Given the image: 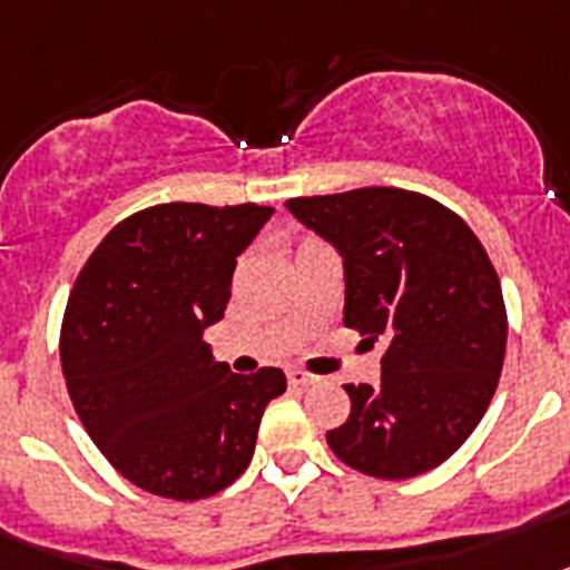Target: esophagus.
<instances>
[{
  "instance_id": "1",
  "label": "esophagus",
  "mask_w": 570,
  "mask_h": 570,
  "mask_svg": "<svg viewBox=\"0 0 570 570\" xmlns=\"http://www.w3.org/2000/svg\"><path fill=\"white\" fill-rule=\"evenodd\" d=\"M286 381H289V386H313V383H318L316 374L304 372V368H289L286 372Z\"/></svg>"
}]
</instances>
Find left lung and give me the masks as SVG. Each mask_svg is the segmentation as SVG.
<instances>
[{
  "label": "left lung",
  "mask_w": 570,
  "mask_h": 570,
  "mask_svg": "<svg viewBox=\"0 0 570 570\" xmlns=\"http://www.w3.org/2000/svg\"><path fill=\"white\" fill-rule=\"evenodd\" d=\"M295 219L342 254L345 327L381 340V383H348V421L327 445L368 478L436 469L471 436L498 390L507 307L474 230L430 196L363 187L289 198Z\"/></svg>",
  "instance_id": "1"
}]
</instances>
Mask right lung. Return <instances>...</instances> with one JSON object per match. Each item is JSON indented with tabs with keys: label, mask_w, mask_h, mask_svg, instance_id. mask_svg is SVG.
Masks as SVG:
<instances>
[{
	"label": "right lung",
	"mask_w": 570,
	"mask_h": 570,
	"mask_svg": "<svg viewBox=\"0 0 570 570\" xmlns=\"http://www.w3.org/2000/svg\"><path fill=\"white\" fill-rule=\"evenodd\" d=\"M272 207L173 202L122 219L90 254L60 325V365L105 460L142 492L202 501L248 469L281 368L234 374L202 336Z\"/></svg>",
	"instance_id": "1"
}]
</instances>
